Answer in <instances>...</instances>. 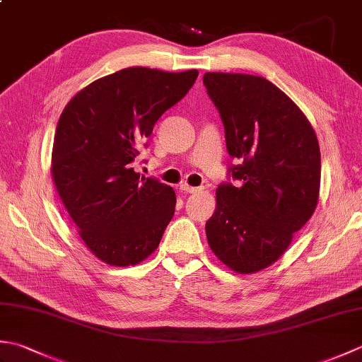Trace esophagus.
<instances>
[{
  "mask_svg": "<svg viewBox=\"0 0 362 362\" xmlns=\"http://www.w3.org/2000/svg\"><path fill=\"white\" fill-rule=\"evenodd\" d=\"M199 189H201V188L189 187V185H187V183H183V185H180V191H182V193H187V194H193V193H197Z\"/></svg>",
  "mask_w": 362,
  "mask_h": 362,
  "instance_id": "1",
  "label": "esophagus"
}]
</instances>
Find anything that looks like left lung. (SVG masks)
<instances>
[{
	"instance_id": "left-lung-1",
	"label": "left lung",
	"mask_w": 362,
	"mask_h": 362,
	"mask_svg": "<svg viewBox=\"0 0 362 362\" xmlns=\"http://www.w3.org/2000/svg\"><path fill=\"white\" fill-rule=\"evenodd\" d=\"M204 86L226 130L228 179L221 183L206 240L241 274L272 264L316 210L317 136L302 110L272 82L252 74L205 73Z\"/></svg>"
}]
</instances>
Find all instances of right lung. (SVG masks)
I'll return each mask as SVG.
<instances>
[{
    "mask_svg": "<svg viewBox=\"0 0 362 362\" xmlns=\"http://www.w3.org/2000/svg\"><path fill=\"white\" fill-rule=\"evenodd\" d=\"M197 74L124 68L91 82L60 115L52 179L82 241L107 264L148 258L173 219L174 189L132 166L153 124Z\"/></svg>",
    "mask_w": 362,
    "mask_h": 362,
    "instance_id": "right-lung-1",
    "label": "right lung"
}]
</instances>
